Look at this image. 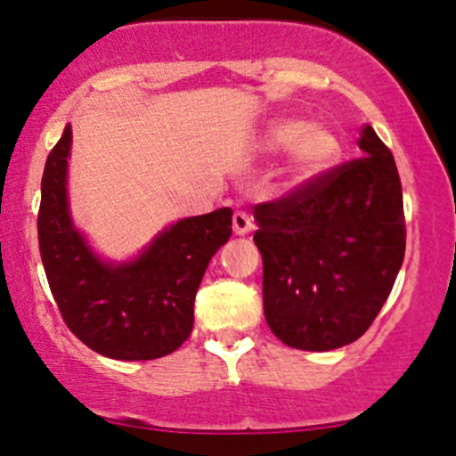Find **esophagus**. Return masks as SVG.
<instances>
[{"mask_svg":"<svg viewBox=\"0 0 456 456\" xmlns=\"http://www.w3.org/2000/svg\"><path fill=\"white\" fill-rule=\"evenodd\" d=\"M253 229V218L248 216V214L238 210L233 214V233L235 235H246Z\"/></svg>","mask_w":456,"mask_h":456,"instance_id":"obj_1","label":"esophagus"}]
</instances>
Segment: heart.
Listing matches in <instances>:
<instances>
[{
  "label": "heart",
  "instance_id": "heart-1",
  "mask_svg": "<svg viewBox=\"0 0 456 456\" xmlns=\"http://www.w3.org/2000/svg\"><path fill=\"white\" fill-rule=\"evenodd\" d=\"M265 148L291 154V169L297 180H311L326 174L341 159V139L322 124H305L302 119H276L265 133Z\"/></svg>",
  "mask_w": 456,
  "mask_h": 456
}]
</instances>
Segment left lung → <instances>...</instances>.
<instances>
[{"mask_svg": "<svg viewBox=\"0 0 456 456\" xmlns=\"http://www.w3.org/2000/svg\"><path fill=\"white\" fill-rule=\"evenodd\" d=\"M358 148L360 159L255 206L265 322L289 347L330 352L358 341L401 270L399 171L370 126Z\"/></svg>", "mask_w": 456, "mask_h": 456, "instance_id": "obj_1", "label": "left lung"}]
</instances>
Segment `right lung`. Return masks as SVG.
<instances>
[{
    "mask_svg": "<svg viewBox=\"0 0 456 456\" xmlns=\"http://www.w3.org/2000/svg\"><path fill=\"white\" fill-rule=\"evenodd\" d=\"M72 128L46 159L38 212L40 257L57 308L81 343L115 360H154L191 337L208 264L232 235V208L184 218L137 259L104 264L72 224L66 174Z\"/></svg>",
    "mask_w": 456,
    "mask_h": 456,
    "instance_id": "1",
    "label": "right lung"
}]
</instances>
